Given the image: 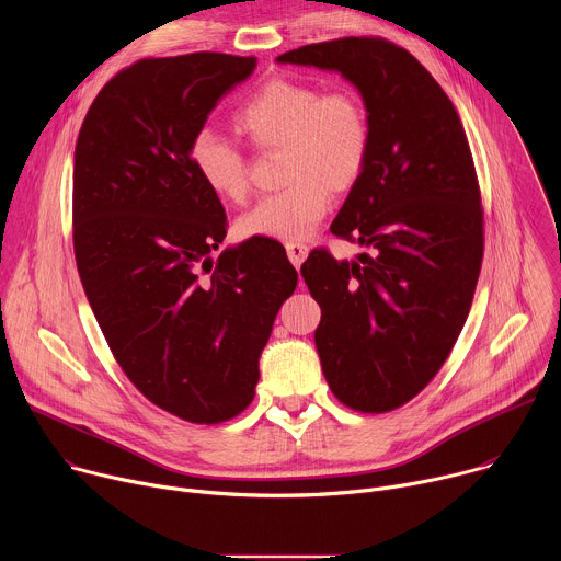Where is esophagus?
<instances>
[{
  "label": "esophagus",
  "instance_id": "1",
  "mask_svg": "<svg viewBox=\"0 0 561 561\" xmlns=\"http://www.w3.org/2000/svg\"><path fill=\"white\" fill-rule=\"evenodd\" d=\"M286 253H288V260L293 262V266L299 268L301 262H304L306 255H308V247H306V244H299V242H288V244H286Z\"/></svg>",
  "mask_w": 561,
  "mask_h": 561
}]
</instances>
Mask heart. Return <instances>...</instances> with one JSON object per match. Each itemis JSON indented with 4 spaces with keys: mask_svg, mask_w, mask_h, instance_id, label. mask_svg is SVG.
<instances>
[{
    "mask_svg": "<svg viewBox=\"0 0 561 561\" xmlns=\"http://www.w3.org/2000/svg\"><path fill=\"white\" fill-rule=\"evenodd\" d=\"M234 126L260 150H282V182L288 184L239 219L244 237L308 239L331 208V191H351L368 164V111L346 89L322 93L308 82L277 77L234 113ZM191 162L215 195L237 204L249 197V159L230 139L197 133Z\"/></svg>",
    "mask_w": 561,
    "mask_h": 561,
    "instance_id": "b5f03b06",
    "label": "heart"
}]
</instances>
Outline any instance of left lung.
<instances>
[{
    "label": "left lung",
    "mask_w": 561,
    "mask_h": 561,
    "mask_svg": "<svg viewBox=\"0 0 561 561\" xmlns=\"http://www.w3.org/2000/svg\"><path fill=\"white\" fill-rule=\"evenodd\" d=\"M277 61L342 72L368 111V164L331 232L373 255L314 249L301 277L322 308L314 346L333 394L388 413L437 375L472 304L484 210L470 146L433 75L392 42L342 37Z\"/></svg>",
    "instance_id": "obj_1"
}]
</instances>
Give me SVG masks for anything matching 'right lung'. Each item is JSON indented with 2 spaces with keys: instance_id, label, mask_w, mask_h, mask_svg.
Masks as SVG:
<instances>
[{
  "instance_id": "1",
  "label": "right lung",
  "mask_w": 561,
  "mask_h": 561,
  "mask_svg": "<svg viewBox=\"0 0 561 561\" xmlns=\"http://www.w3.org/2000/svg\"><path fill=\"white\" fill-rule=\"evenodd\" d=\"M255 57H150L91 104L72 169V247L84 293L126 377L162 411L219 424L255 397L260 355L297 271L275 239L210 257L226 237L219 197L191 144Z\"/></svg>"
}]
</instances>
